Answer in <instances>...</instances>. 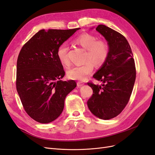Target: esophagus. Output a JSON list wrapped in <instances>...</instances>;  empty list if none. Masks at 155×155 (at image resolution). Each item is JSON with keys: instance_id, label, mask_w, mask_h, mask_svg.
Returning <instances> with one entry per match:
<instances>
[{"instance_id": "esophagus-1", "label": "esophagus", "mask_w": 155, "mask_h": 155, "mask_svg": "<svg viewBox=\"0 0 155 155\" xmlns=\"http://www.w3.org/2000/svg\"><path fill=\"white\" fill-rule=\"evenodd\" d=\"M84 83H83V82H81V81H78V83H77V86L78 87H81V86H83V85H84Z\"/></svg>"}]
</instances>
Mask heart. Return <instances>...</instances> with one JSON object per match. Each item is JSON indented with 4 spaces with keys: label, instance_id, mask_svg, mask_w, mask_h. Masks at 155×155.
I'll return each mask as SVG.
<instances>
[{
    "label": "heart",
    "instance_id": "1",
    "mask_svg": "<svg viewBox=\"0 0 155 155\" xmlns=\"http://www.w3.org/2000/svg\"><path fill=\"white\" fill-rule=\"evenodd\" d=\"M74 42L87 50L85 58L86 63L68 70L67 77L70 79L83 81L92 72L94 64L100 67L105 63L109 55L110 46L107 40L97 39L96 35L87 32L79 34L74 39ZM68 51V46L64 43L61 45L57 50V57L65 67L70 65Z\"/></svg>",
    "mask_w": 155,
    "mask_h": 155
}]
</instances>
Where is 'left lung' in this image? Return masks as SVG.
Masks as SVG:
<instances>
[{
    "mask_svg": "<svg viewBox=\"0 0 155 155\" xmlns=\"http://www.w3.org/2000/svg\"><path fill=\"white\" fill-rule=\"evenodd\" d=\"M96 30L109 42L110 52L93 76L101 85L87 83L93 90L87 105L97 118L109 120L120 114L128 104L137 72L132 50L125 37L105 25H98Z\"/></svg>",
    "mask_w": 155,
    "mask_h": 155,
    "instance_id": "obj_1",
    "label": "left lung"
}]
</instances>
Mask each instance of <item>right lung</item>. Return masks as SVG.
Returning a JSON list of instances; mask_svg holds the SVG:
<instances>
[{
  "label": "right lung",
  "mask_w": 155,
  "mask_h": 155,
  "mask_svg": "<svg viewBox=\"0 0 155 155\" xmlns=\"http://www.w3.org/2000/svg\"><path fill=\"white\" fill-rule=\"evenodd\" d=\"M79 29L39 30L18 54L17 91L25 110L37 122L48 124L57 119L65 97L76 87L74 80H60L65 72L57 50Z\"/></svg>",
  "instance_id": "add662e5"
}]
</instances>
